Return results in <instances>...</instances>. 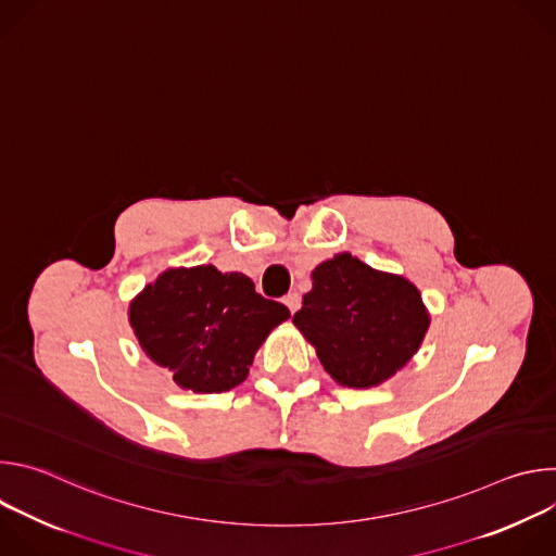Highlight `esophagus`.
<instances>
[{"mask_svg": "<svg viewBox=\"0 0 556 556\" xmlns=\"http://www.w3.org/2000/svg\"><path fill=\"white\" fill-rule=\"evenodd\" d=\"M283 303L288 305V309H290V314H294L299 307H301V294H296V292H290V294H286V299H283Z\"/></svg>", "mask_w": 556, "mask_h": 556, "instance_id": "esophagus-1", "label": "esophagus"}]
</instances>
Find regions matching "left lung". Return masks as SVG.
I'll use <instances>...</instances> for the list:
<instances>
[{
	"instance_id": "obj_1",
	"label": "left lung",
	"mask_w": 556,
	"mask_h": 556,
	"mask_svg": "<svg viewBox=\"0 0 556 556\" xmlns=\"http://www.w3.org/2000/svg\"><path fill=\"white\" fill-rule=\"evenodd\" d=\"M292 324L339 384L367 389L418 352L429 312L412 281L341 253L312 270V290Z\"/></svg>"
}]
</instances>
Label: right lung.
Here are the masks:
<instances>
[{"instance_id":"1","label":"right lung","mask_w":556,"mask_h":556,"mask_svg":"<svg viewBox=\"0 0 556 556\" xmlns=\"http://www.w3.org/2000/svg\"><path fill=\"white\" fill-rule=\"evenodd\" d=\"M288 316L290 309L257 294L247 275L211 264L165 270L129 305L144 354L195 393L244 382L255 352Z\"/></svg>"}]
</instances>
